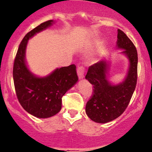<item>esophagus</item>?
I'll return each mask as SVG.
<instances>
[{
	"instance_id": "esophagus-1",
	"label": "esophagus",
	"mask_w": 152,
	"mask_h": 152,
	"mask_svg": "<svg viewBox=\"0 0 152 152\" xmlns=\"http://www.w3.org/2000/svg\"><path fill=\"white\" fill-rule=\"evenodd\" d=\"M84 72H85V69L83 66H79L77 69V73L78 77L80 79H83L84 77Z\"/></svg>"
}]
</instances>
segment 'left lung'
<instances>
[{"instance_id": "1", "label": "left lung", "mask_w": 152, "mask_h": 152, "mask_svg": "<svg viewBox=\"0 0 152 152\" xmlns=\"http://www.w3.org/2000/svg\"><path fill=\"white\" fill-rule=\"evenodd\" d=\"M117 49L128 58L129 68L123 81L113 84L109 80L110 62L102 59L89 67L85 78L93 85V96L86 104V113L94 122L107 123L122 115L128 107L137 82L138 54L129 37L118 29Z\"/></svg>"}]
</instances>
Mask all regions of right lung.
Segmentation results:
<instances>
[{"label":"right lung","instance_id":"right-lung-1","mask_svg":"<svg viewBox=\"0 0 152 152\" xmlns=\"http://www.w3.org/2000/svg\"><path fill=\"white\" fill-rule=\"evenodd\" d=\"M54 23L52 20L42 23L24 36L13 64V82L19 102L26 112L42 119L55 116L61 110V97L78 80L75 64L56 68L45 77L36 76L28 68L26 61L28 41Z\"/></svg>","mask_w":152,"mask_h":152}]
</instances>
